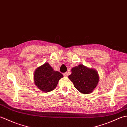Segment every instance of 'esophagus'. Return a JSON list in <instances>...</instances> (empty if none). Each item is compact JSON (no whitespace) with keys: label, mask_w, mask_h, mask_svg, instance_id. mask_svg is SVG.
<instances>
[{"label":"esophagus","mask_w":127,"mask_h":127,"mask_svg":"<svg viewBox=\"0 0 127 127\" xmlns=\"http://www.w3.org/2000/svg\"><path fill=\"white\" fill-rule=\"evenodd\" d=\"M68 72H65V73H63V75L64 76H68Z\"/></svg>","instance_id":"1"}]
</instances>
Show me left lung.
Here are the masks:
<instances>
[{"label":"left lung","instance_id":"left-lung-1","mask_svg":"<svg viewBox=\"0 0 127 127\" xmlns=\"http://www.w3.org/2000/svg\"><path fill=\"white\" fill-rule=\"evenodd\" d=\"M69 79L73 83L75 88L83 94H90L98 85L99 77L95 69L80 64L71 69Z\"/></svg>","mask_w":127,"mask_h":127}]
</instances>
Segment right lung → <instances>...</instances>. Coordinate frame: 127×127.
Returning a JSON list of instances; mask_svg holds the SVG:
<instances>
[{
  "instance_id": "obj_1",
  "label": "right lung",
  "mask_w": 127,
  "mask_h": 127,
  "mask_svg": "<svg viewBox=\"0 0 127 127\" xmlns=\"http://www.w3.org/2000/svg\"><path fill=\"white\" fill-rule=\"evenodd\" d=\"M63 75L59 71L53 70L48 63L37 68L34 71V81L39 90L48 92L55 89L59 80Z\"/></svg>"
}]
</instances>
